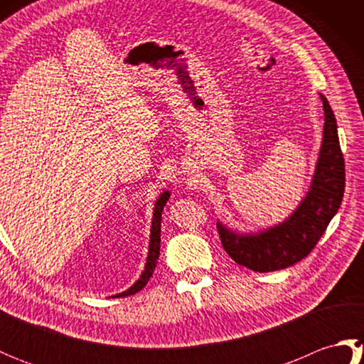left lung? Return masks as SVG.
I'll return each mask as SVG.
<instances>
[{
    "label": "left lung",
    "mask_w": 364,
    "mask_h": 364,
    "mask_svg": "<svg viewBox=\"0 0 364 364\" xmlns=\"http://www.w3.org/2000/svg\"><path fill=\"white\" fill-rule=\"evenodd\" d=\"M326 114L321 154L311 189L288 220L258 235H239L218 222L223 250L255 272H274L306 258L343 202L346 170L335 114L321 95Z\"/></svg>",
    "instance_id": "1"
}]
</instances>
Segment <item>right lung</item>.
<instances>
[{
    "mask_svg": "<svg viewBox=\"0 0 364 364\" xmlns=\"http://www.w3.org/2000/svg\"><path fill=\"white\" fill-rule=\"evenodd\" d=\"M170 194L166 191L164 194H161L156 205H154V211H153V220H151V235H150V249H149V257H146V264L144 272L141 275V278L131 286L129 289H127L125 292L117 294L114 297H127L131 296V294H136L141 291L144 286L149 283L150 277L154 272V267H156V262L159 258V249H161V215H162V210H164V205L167 203Z\"/></svg>",
    "mask_w": 364,
    "mask_h": 364,
    "instance_id": "1",
    "label": "right lung"
}]
</instances>
